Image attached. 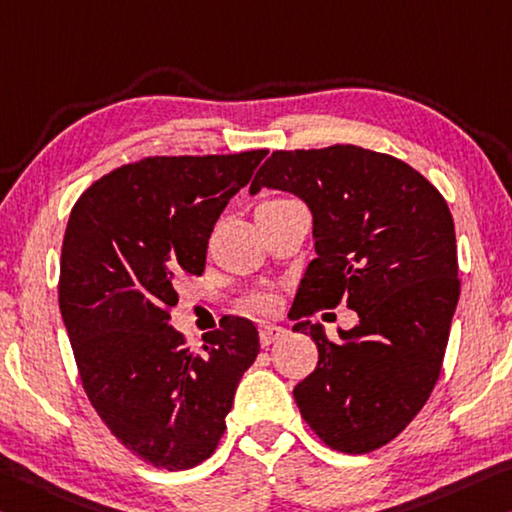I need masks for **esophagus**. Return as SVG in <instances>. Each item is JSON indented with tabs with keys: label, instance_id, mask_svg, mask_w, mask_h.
<instances>
[{
	"label": "esophagus",
	"instance_id": "34e87169",
	"mask_svg": "<svg viewBox=\"0 0 512 512\" xmlns=\"http://www.w3.org/2000/svg\"><path fill=\"white\" fill-rule=\"evenodd\" d=\"M280 337H285V328L280 326H264L259 330V342H262V346H271L273 342H278Z\"/></svg>",
	"mask_w": 512,
	"mask_h": 512
}]
</instances>
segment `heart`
<instances>
[{"mask_svg":"<svg viewBox=\"0 0 512 512\" xmlns=\"http://www.w3.org/2000/svg\"><path fill=\"white\" fill-rule=\"evenodd\" d=\"M273 200H285V198H273ZM269 202V200H266ZM248 307L253 312H257V314H269L271 312V303H269V298H264V296H255V298H250L248 300Z\"/></svg>","mask_w":512,"mask_h":512,"instance_id":"b5f03b06","label":"heart"}]
</instances>
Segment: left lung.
<instances>
[{"label": "left lung", "instance_id": "8db88e82", "mask_svg": "<svg viewBox=\"0 0 512 512\" xmlns=\"http://www.w3.org/2000/svg\"><path fill=\"white\" fill-rule=\"evenodd\" d=\"M262 186L296 193L314 218L316 257L289 312L319 348L294 387L300 415L330 449L376 451L417 417L442 371L460 296L446 200L405 161L358 145L275 150L250 193ZM342 299L361 323L335 345L306 319Z\"/></svg>", "mask_w": 512, "mask_h": 512}]
</instances>
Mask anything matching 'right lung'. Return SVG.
Instances as JSON below:
<instances>
[{
	"label": "right lung",
	"mask_w": 512,
	"mask_h": 512,
	"mask_svg": "<svg viewBox=\"0 0 512 512\" xmlns=\"http://www.w3.org/2000/svg\"><path fill=\"white\" fill-rule=\"evenodd\" d=\"M264 157H145L88 186L68 218L59 307L81 385L109 431L168 472L212 456L259 353L241 316L207 332L200 353L168 321L177 282L205 271L218 216Z\"/></svg>",
	"instance_id": "right-lung-1"
}]
</instances>
